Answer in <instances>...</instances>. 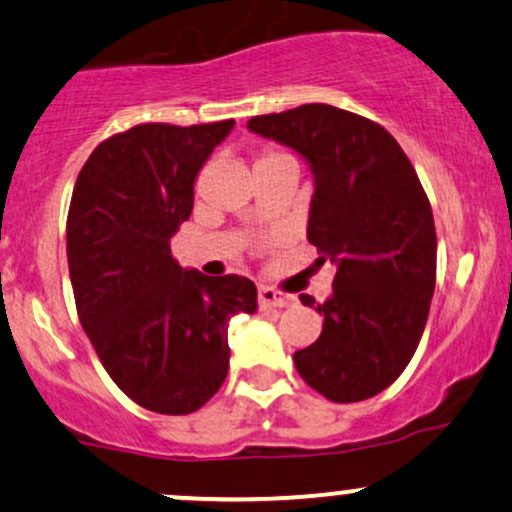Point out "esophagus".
Instances as JSON below:
<instances>
[{
    "instance_id": "1",
    "label": "esophagus",
    "mask_w": 512,
    "mask_h": 512,
    "mask_svg": "<svg viewBox=\"0 0 512 512\" xmlns=\"http://www.w3.org/2000/svg\"><path fill=\"white\" fill-rule=\"evenodd\" d=\"M257 299H260V306H274V308L294 306L296 301L291 294H284V291L274 289V286H265V284L257 289Z\"/></svg>"
}]
</instances>
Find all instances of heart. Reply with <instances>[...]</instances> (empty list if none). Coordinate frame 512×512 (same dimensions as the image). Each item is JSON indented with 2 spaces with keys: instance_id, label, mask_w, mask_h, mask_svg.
<instances>
[{
  "instance_id": "obj_1",
  "label": "heart",
  "mask_w": 512,
  "mask_h": 512,
  "mask_svg": "<svg viewBox=\"0 0 512 512\" xmlns=\"http://www.w3.org/2000/svg\"><path fill=\"white\" fill-rule=\"evenodd\" d=\"M279 155H284V153H277V150H267V153H262V155H260V160H257V162H262V160H272V157H279Z\"/></svg>"
}]
</instances>
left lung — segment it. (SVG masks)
I'll return each mask as SVG.
<instances>
[{
  "label": "left lung",
  "instance_id": "1",
  "mask_svg": "<svg viewBox=\"0 0 512 512\" xmlns=\"http://www.w3.org/2000/svg\"><path fill=\"white\" fill-rule=\"evenodd\" d=\"M306 157L316 192L308 243L335 265L333 296L316 303L323 330L294 352L301 379L328 401L355 403L389 389L423 338L437 274L428 194L396 138L330 104H303L247 121Z\"/></svg>",
  "mask_w": 512,
  "mask_h": 512
}]
</instances>
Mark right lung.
Masks as SVG:
<instances>
[{"instance_id":"1","label":"right lung","mask_w":512,"mask_h":512,"mask_svg":"<svg viewBox=\"0 0 512 512\" xmlns=\"http://www.w3.org/2000/svg\"><path fill=\"white\" fill-rule=\"evenodd\" d=\"M233 126L140 123L94 148L72 192L77 316L114 384L153 413H194L221 389L230 318L257 308L250 279L182 269L170 250L196 174Z\"/></svg>"}]
</instances>
